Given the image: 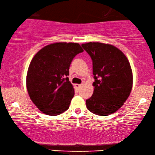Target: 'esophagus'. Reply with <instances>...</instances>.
I'll return each instance as SVG.
<instances>
[{
    "label": "esophagus",
    "instance_id": "esophagus-1",
    "mask_svg": "<svg viewBox=\"0 0 155 155\" xmlns=\"http://www.w3.org/2000/svg\"><path fill=\"white\" fill-rule=\"evenodd\" d=\"M75 87H77V88H79L80 87H81L82 84H75Z\"/></svg>",
    "mask_w": 155,
    "mask_h": 155
}]
</instances>
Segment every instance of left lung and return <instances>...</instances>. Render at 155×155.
Masks as SVG:
<instances>
[{
    "label": "left lung",
    "instance_id": "left-lung-1",
    "mask_svg": "<svg viewBox=\"0 0 155 155\" xmlns=\"http://www.w3.org/2000/svg\"><path fill=\"white\" fill-rule=\"evenodd\" d=\"M82 46L92 58L95 80L92 96L86 100L87 108L98 116L115 113L132 90L130 63L121 51L111 44L89 42Z\"/></svg>",
    "mask_w": 155,
    "mask_h": 155
}]
</instances>
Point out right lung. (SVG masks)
<instances>
[{
    "label": "right lung",
    "mask_w": 155,
    "mask_h": 155,
    "mask_svg": "<svg viewBox=\"0 0 155 155\" xmlns=\"http://www.w3.org/2000/svg\"><path fill=\"white\" fill-rule=\"evenodd\" d=\"M82 51L78 43L57 42L44 46L33 57L27 71V89L42 113L57 116L69 108L75 91L67 76L74 57Z\"/></svg>",
    "instance_id": "1"
}]
</instances>
